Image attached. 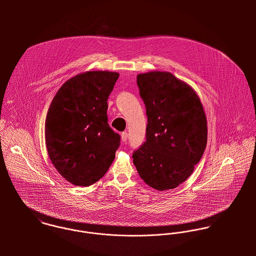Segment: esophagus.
Listing matches in <instances>:
<instances>
[{
  "label": "esophagus",
  "mask_w": 256,
  "mask_h": 256,
  "mask_svg": "<svg viewBox=\"0 0 256 256\" xmlns=\"http://www.w3.org/2000/svg\"><path fill=\"white\" fill-rule=\"evenodd\" d=\"M127 139H128V133H127V132H123V133L121 134V140H122V142H126Z\"/></svg>",
  "instance_id": "obj_1"
}]
</instances>
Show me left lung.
<instances>
[{
	"instance_id": "1",
	"label": "left lung",
	"mask_w": 256,
	"mask_h": 256,
	"mask_svg": "<svg viewBox=\"0 0 256 256\" xmlns=\"http://www.w3.org/2000/svg\"><path fill=\"white\" fill-rule=\"evenodd\" d=\"M146 106V142L133 154L140 178L158 190L184 182L207 145V118L196 92L170 72L139 74Z\"/></svg>"
}]
</instances>
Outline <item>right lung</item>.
<instances>
[{"mask_svg": "<svg viewBox=\"0 0 256 256\" xmlns=\"http://www.w3.org/2000/svg\"><path fill=\"white\" fill-rule=\"evenodd\" d=\"M119 74L88 71L56 92L45 120V142L58 172L76 186L98 182L108 170L120 136L108 123V100Z\"/></svg>", "mask_w": 256, "mask_h": 256, "instance_id": "right-lung-1", "label": "right lung"}]
</instances>
